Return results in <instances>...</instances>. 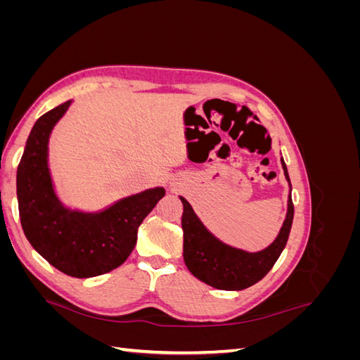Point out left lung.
Segmentation results:
<instances>
[{"mask_svg": "<svg viewBox=\"0 0 360 360\" xmlns=\"http://www.w3.org/2000/svg\"><path fill=\"white\" fill-rule=\"evenodd\" d=\"M282 168L290 181L285 162ZM183 202V257L191 274L217 290L238 291L257 284L263 279L284 250L294 216L291 195L288 197V212L276 240L261 252L249 254L217 240L193 213L191 204L180 197Z\"/></svg>", "mask_w": 360, "mask_h": 360, "instance_id": "1", "label": "left lung"}]
</instances>
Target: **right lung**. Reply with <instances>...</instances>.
<instances>
[{
  "instance_id": "1",
  "label": "right lung",
  "mask_w": 360,
  "mask_h": 360,
  "mask_svg": "<svg viewBox=\"0 0 360 360\" xmlns=\"http://www.w3.org/2000/svg\"><path fill=\"white\" fill-rule=\"evenodd\" d=\"M69 105L70 101L43 114L31 129L16 176L19 217L28 242L49 264L73 278H93L124 263L141 222L165 189L132 195L101 213L64 209L52 189L48 139Z\"/></svg>"
}]
</instances>
